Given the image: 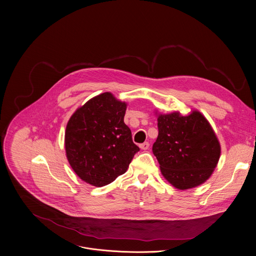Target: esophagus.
<instances>
[{"label": "esophagus", "mask_w": 256, "mask_h": 256, "mask_svg": "<svg viewBox=\"0 0 256 256\" xmlns=\"http://www.w3.org/2000/svg\"><path fill=\"white\" fill-rule=\"evenodd\" d=\"M149 143L148 142H144V143H142L140 145V147L142 148V150H147L148 148H149Z\"/></svg>", "instance_id": "1"}]
</instances>
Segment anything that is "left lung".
<instances>
[{"label": "left lung", "mask_w": 256, "mask_h": 256, "mask_svg": "<svg viewBox=\"0 0 256 256\" xmlns=\"http://www.w3.org/2000/svg\"><path fill=\"white\" fill-rule=\"evenodd\" d=\"M158 138L152 151L164 178L178 190L203 184L216 168L221 146L206 118L198 111L158 116Z\"/></svg>", "instance_id": "obj_1"}]
</instances>
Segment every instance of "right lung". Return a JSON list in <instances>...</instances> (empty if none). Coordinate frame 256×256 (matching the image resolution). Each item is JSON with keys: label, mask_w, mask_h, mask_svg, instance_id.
Here are the masks:
<instances>
[{"label": "right lung", "mask_w": 256, "mask_h": 256, "mask_svg": "<svg viewBox=\"0 0 256 256\" xmlns=\"http://www.w3.org/2000/svg\"><path fill=\"white\" fill-rule=\"evenodd\" d=\"M126 103L110 92L78 108L68 122L64 146L76 174L94 186H104L124 174L140 147L124 122Z\"/></svg>", "instance_id": "add662e5"}]
</instances>
